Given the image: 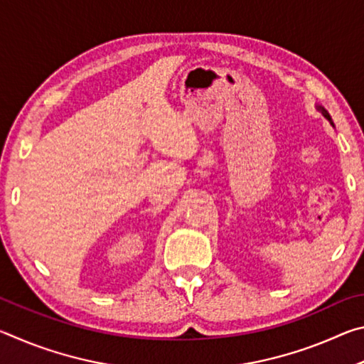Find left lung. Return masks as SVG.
Returning a JSON list of instances; mask_svg holds the SVG:
<instances>
[{
    "label": "left lung",
    "mask_w": 364,
    "mask_h": 364,
    "mask_svg": "<svg viewBox=\"0 0 364 364\" xmlns=\"http://www.w3.org/2000/svg\"><path fill=\"white\" fill-rule=\"evenodd\" d=\"M316 109L319 110V112H321V114L324 115V119H328V120H329V123H331V125L334 127V123H332V119H331V115L328 114V110H326L323 106H318V104H316Z\"/></svg>",
    "instance_id": "obj_1"
}]
</instances>
